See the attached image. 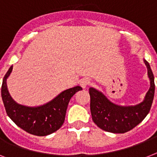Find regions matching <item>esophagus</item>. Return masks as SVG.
<instances>
[{
	"label": "esophagus",
	"instance_id": "esophagus-1",
	"mask_svg": "<svg viewBox=\"0 0 157 157\" xmlns=\"http://www.w3.org/2000/svg\"><path fill=\"white\" fill-rule=\"evenodd\" d=\"M90 80L89 78H83L81 79V81H80V85L82 88H86V86H89L90 84Z\"/></svg>",
	"mask_w": 157,
	"mask_h": 157
}]
</instances>
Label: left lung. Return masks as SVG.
<instances>
[{
  "instance_id": "obj_1",
  "label": "left lung",
  "mask_w": 157,
  "mask_h": 157,
  "mask_svg": "<svg viewBox=\"0 0 157 157\" xmlns=\"http://www.w3.org/2000/svg\"><path fill=\"white\" fill-rule=\"evenodd\" d=\"M144 63L151 86L144 100L139 104L128 107L114 104L101 92L90 88L91 116L94 122L100 129L114 134H124L134 129L148 114L155 94V83L150 65L145 59Z\"/></svg>"
}]
</instances>
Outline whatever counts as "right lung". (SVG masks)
<instances>
[{
  "label": "right lung",
  "mask_w": 157,
  "mask_h": 157,
  "mask_svg": "<svg viewBox=\"0 0 157 157\" xmlns=\"http://www.w3.org/2000/svg\"><path fill=\"white\" fill-rule=\"evenodd\" d=\"M12 69L13 66L4 76L1 86V98L9 117L21 129L33 135L46 136L57 131L63 124L69 101L82 88L77 86L66 90L53 100L39 107H26L16 103L9 93L6 80Z\"/></svg>",
  "instance_id": "add662e5"
}]
</instances>
